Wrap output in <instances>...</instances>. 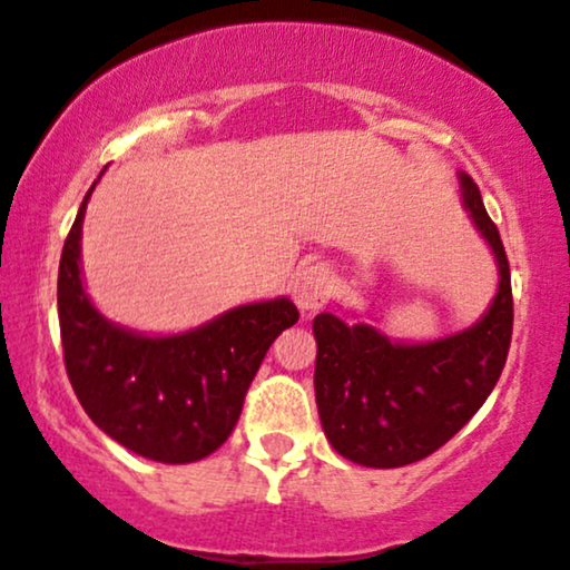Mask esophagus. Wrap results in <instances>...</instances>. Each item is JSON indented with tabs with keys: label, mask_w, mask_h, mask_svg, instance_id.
<instances>
[{
	"label": "esophagus",
	"mask_w": 570,
	"mask_h": 570,
	"mask_svg": "<svg viewBox=\"0 0 570 570\" xmlns=\"http://www.w3.org/2000/svg\"><path fill=\"white\" fill-rule=\"evenodd\" d=\"M328 271L324 265H307L292 281V297L303 311H318L328 303Z\"/></svg>",
	"instance_id": "34e87169"
}]
</instances>
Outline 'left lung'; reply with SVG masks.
<instances>
[{"instance_id": "1", "label": "left lung", "mask_w": 570, "mask_h": 570, "mask_svg": "<svg viewBox=\"0 0 570 570\" xmlns=\"http://www.w3.org/2000/svg\"><path fill=\"white\" fill-rule=\"evenodd\" d=\"M462 196L499 263V292L468 332L428 345H397L374 326L337 315L313 321L315 403L334 451L366 468H403L435 454L468 424L502 374L512 340L510 263L472 177Z\"/></svg>"}]
</instances>
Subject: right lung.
<instances>
[{
    "mask_svg": "<svg viewBox=\"0 0 570 570\" xmlns=\"http://www.w3.org/2000/svg\"><path fill=\"white\" fill-rule=\"evenodd\" d=\"M92 188L60 255L66 374L89 420L116 443L154 462H198L228 441L267 347L299 313L281 297L233 307L175 337H142L108 324L79 276L81 219Z\"/></svg>",
    "mask_w": 570,
    "mask_h": 570,
    "instance_id": "1",
    "label": "right lung"
}]
</instances>
